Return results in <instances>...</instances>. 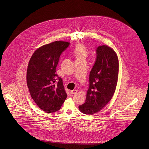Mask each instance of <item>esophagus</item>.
Listing matches in <instances>:
<instances>
[{"mask_svg": "<svg viewBox=\"0 0 149 149\" xmlns=\"http://www.w3.org/2000/svg\"><path fill=\"white\" fill-rule=\"evenodd\" d=\"M77 93V90H76V89H74V90L70 91V93L72 94H76Z\"/></svg>", "mask_w": 149, "mask_h": 149, "instance_id": "esophagus-1", "label": "esophagus"}]
</instances>
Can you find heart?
I'll return each instance as SVG.
<instances>
[{
  "label": "heart",
  "mask_w": 149,
  "mask_h": 149,
  "mask_svg": "<svg viewBox=\"0 0 149 149\" xmlns=\"http://www.w3.org/2000/svg\"><path fill=\"white\" fill-rule=\"evenodd\" d=\"M74 54L77 60H85L87 57L88 52L85 47L83 45L80 44L76 47L74 51Z\"/></svg>",
  "instance_id": "b5f03b06"
}]
</instances>
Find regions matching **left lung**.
Here are the masks:
<instances>
[{"label": "left lung", "mask_w": 149, "mask_h": 149, "mask_svg": "<svg viewBox=\"0 0 149 149\" xmlns=\"http://www.w3.org/2000/svg\"><path fill=\"white\" fill-rule=\"evenodd\" d=\"M96 60L89 74V86L85 103L79 106L83 113L99 112L112 99L117 84L119 63L116 53L102 45L96 50Z\"/></svg>", "instance_id": "obj_1"}]
</instances>
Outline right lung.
<instances>
[{
  "label": "right lung",
  "instance_id": "add662e5",
  "mask_svg": "<svg viewBox=\"0 0 149 149\" xmlns=\"http://www.w3.org/2000/svg\"><path fill=\"white\" fill-rule=\"evenodd\" d=\"M69 45L60 41L45 45L36 50L29 61L27 84L31 96L46 113L58 111L67 97L63 80L55 72L60 55Z\"/></svg>",
  "mask_w": 149,
  "mask_h": 149
}]
</instances>
